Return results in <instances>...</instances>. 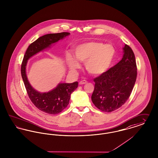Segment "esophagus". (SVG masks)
Returning a JSON list of instances; mask_svg holds the SVG:
<instances>
[{
    "label": "esophagus",
    "instance_id": "esophagus-1",
    "mask_svg": "<svg viewBox=\"0 0 158 158\" xmlns=\"http://www.w3.org/2000/svg\"><path fill=\"white\" fill-rule=\"evenodd\" d=\"M87 83V81L86 80H81V81H80L79 82V84L81 85V84H86Z\"/></svg>",
    "mask_w": 158,
    "mask_h": 158
}]
</instances>
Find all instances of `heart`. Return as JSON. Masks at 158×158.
<instances>
[{
  "instance_id": "b5f03b06",
  "label": "heart",
  "mask_w": 158,
  "mask_h": 158,
  "mask_svg": "<svg viewBox=\"0 0 158 158\" xmlns=\"http://www.w3.org/2000/svg\"><path fill=\"white\" fill-rule=\"evenodd\" d=\"M115 54V48L111 44H103L99 41L84 42L77 45L74 49L75 59L85 62L86 70L94 75L104 73L111 64ZM66 60L72 70L80 67L79 63L71 54L66 56Z\"/></svg>"
}]
</instances>
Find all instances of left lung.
<instances>
[{"label":"left lung","instance_id":"1","mask_svg":"<svg viewBox=\"0 0 158 158\" xmlns=\"http://www.w3.org/2000/svg\"><path fill=\"white\" fill-rule=\"evenodd\" d=\"M122 59L115 66L94 79L92 101L99 110L110 113L121 107L129 98L137 76L135 55L127 45Z\"/></svg>","mask_w":158,"mask_h":158}]
</instances>
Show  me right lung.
I'll return each instance as SVG.
<instances>
[{
    "mask_svg": "<svg viewBox=\"0 0 158 158\" xmlns=\"http://www.w3.org/2000/svg\"><path fill=\"white\" fill-rule=\"evenodd\" d=\"M68 32L50 33L40 37L28 47L21 63V74L27 94L34 105L43 112L50 114H57L62 112L69 104L71 94L78 87V82L60 83L50 92L40 93L32 88L26 74V66L27 60L44 49L50 47L52 44L57 42L69 35Z\"/></svg>",
    "mask_w": 158,
    "mask_h": 158,
    "instance_id": "1",
    "label": "right lung"
}]
</instances>
